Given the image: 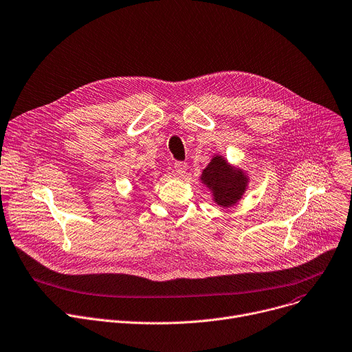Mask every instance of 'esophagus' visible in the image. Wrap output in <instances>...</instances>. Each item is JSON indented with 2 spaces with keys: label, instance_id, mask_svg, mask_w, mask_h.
I'll return each instance as SVG.
<instances>
[{
  "label": "esophagus",
  "instance_id": "34e87169",
  "mask_svg": "<svg viewBox=\"0 0 352 352\" xmlns=\"http://www.w3.org/2000/svg\"><path fill=\"white\" fill-rule=\"evenodd\" d=\"M174 170H175V174L178 177H184L186 174V170H188V166L182 162H175L174 163Z\"/></svg>",
  "mask_w": 352,
  "mask_h": 352
}]
</instances>
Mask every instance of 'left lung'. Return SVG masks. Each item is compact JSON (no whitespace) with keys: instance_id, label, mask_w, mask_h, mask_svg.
Masks as SVG:
<instances>
[{"instance_id":"1","label":"left lung","mask_w":352,"mask_h":352,"mask_svg":"<svg viewBox=\"0 0 352 352\" xmlns=\"http://www.w3.org/2000/svg\"><path fill=\"white\" fill-rule=\"evenodd\" d=\"M201 179L212 190L214 202L225 208L233 206L240 201L248 181L240 168L232 167L221 155L212 158Z\"/></svg>"}]
</instances>
